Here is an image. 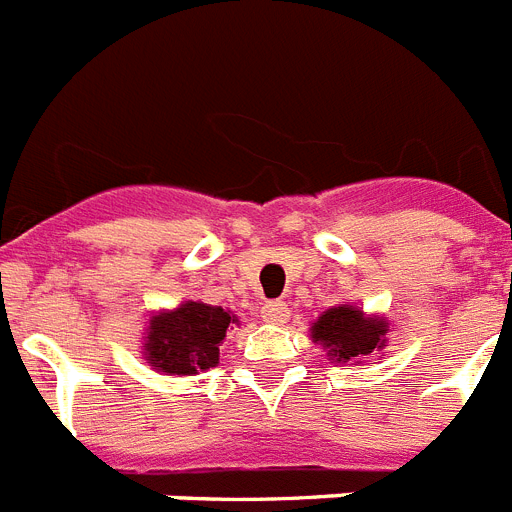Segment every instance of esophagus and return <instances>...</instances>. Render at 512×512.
Here are the masks:
<instances>
[{"mask_svg":"<svg viewBox=\"0 0 512 512\" xmlns=\"http://www.w3.org/2000/svg\"><path fill=\"white\" fill-rule=\"evenodd\" d=\"M261 318H264L266 323H287L290 308H287L285 303H279V300H272V303H266L264 308H261Z\"/></svg>","mask_w":512,"mask_h":512,"instance_id":"1","label":"esophagus"}]
</instances>
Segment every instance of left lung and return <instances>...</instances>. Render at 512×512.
Masks as SVG:
<instances>
[{"label": "left lung", "mask_w": 512, "mask_h": 512, "mask_svg": "<svg viewBox=\"0 0 512 512\" xmlns=\"http://www.w3.org/2000/svg\"><path fill=\"white\" fill-rule=\"evenodd\" d=\"M386 334V318L368 316L355 305H334L323 310L310 326V339L323 344L326 357L334 362H352L381 352L386 347Z\"/></svg>", "instance_id": "1"}]
</instances>
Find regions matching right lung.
I'll return each instance as SVG.
<instances>
[{"label": "right lung", "mask_w": 512, "mask_h": 512, "mask_svg": "<svg viewBox=\"0 0 512 512\" xmlns=\"http://www.w3.org/2000/svg\"><path fill=\"white\" fill-rule=\"evenodd\" d=\"M238 316L220 305L186 300L173 310L150 318L144 336V357L152 370L165 375H196L220 362V344L227 326Z\"/></svg>", "instance_id": "add662e5"}]
</instances>
